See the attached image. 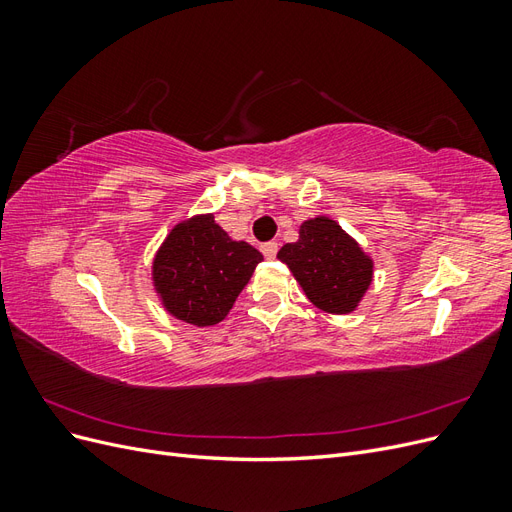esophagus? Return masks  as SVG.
<instances>
[{"instance_id":"1","label":"esophagus","mask_w":512,"mask_h":512,"mask_svg":"<svg viewBox=\"0 0 512 512\" xmlns=\"http://www.w3.org/2000/svg\"><path fill=\"white\" fill-rule=\"evenodd\" d=\"M260 252L265 254V258L273 260V258H275V254H277V243H273V241H269V243H262V245H260Z\"/></svg>"}]
</instances>
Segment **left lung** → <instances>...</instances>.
<instances>
[{
	"mask_svg": "<svg viewBox=\"0 0 512 512\" xmlns=\"http://www.w3.org/2000/svg\"><path fill=\"white\" fill-rule=\"evenodd\" d=\"M277 258L286 262L309 303L327 314H350L374 282V258L327 215L305 220L299 239Z\"/></svg>",
	"mask_w": 512,
	"mask_h": 512,
	"instance_id": "8db88e82",
	"label": "left lung"
}]
</instances>
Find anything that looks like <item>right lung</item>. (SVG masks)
Masks as SVG:
<instances>
[{
    "label": "right lung",
    "mask_w": 512,
    "mask_h": 512,
    "mask_svg": "<svg viewBox=\"0 0 512 512\" xmlns=\"http://www.w3.org/2000/svg\"><path fill=\"white\" fill-rule=\"evenodd\" d=\"M258 262L256 247L230 239L213 213H198L170 228L153 256L151 284L170 316L213 327L228 316Z\"/></svg>",
    "instance_id": "right-lung-1"
}]
</instances>
